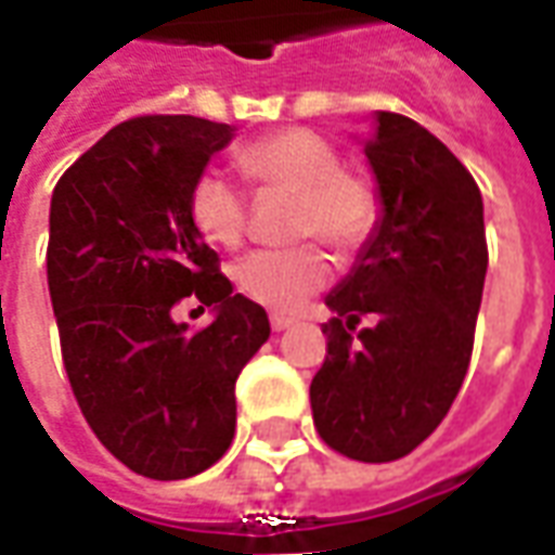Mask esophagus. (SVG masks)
Segmentation results:
<instances>
[{"mask_svg":"<svg viewBox=\"0 0 555 555\" xmlns=\"http://www.w3.org/2000/svg\"><path fill=\"white\" fill-rule=\"evenodd\" d=\"M297 324L294 318H288V314H270V326L276 330V333H282V330H291V326Z\"/></svg>","mask_w":555,"mask_h":555,"instance_id":"esophagus-1","label":"esophagus"}]
</instances>
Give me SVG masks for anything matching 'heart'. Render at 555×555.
I'll use <instances>...</instances> for the list:
<instances>
[{
	"label": "heart",
	"mask_w": 555,
	"mask_h": 555,
	"mask_svg": "<svg viewBox=\"0 0 555 555\" xmlns=\"http://www.w3.org/2000/svg\"><path fill=\"white\" fill-rule=\"evenodd\" d=\"M237 169L258 193H291V231L321 237L336 253L350 255L372 237L377 193L357 171L341 169V154L312 130L288 127L237 151ZM190 217L202 237L234 249L249 229V202L234 181L205 171L190 193ZM333 273L330 255L318 243L246 255L234 279L237 288L273 312H297Z\"/></svg>",
	"instance_id": "heart-1"
}]
</instances>
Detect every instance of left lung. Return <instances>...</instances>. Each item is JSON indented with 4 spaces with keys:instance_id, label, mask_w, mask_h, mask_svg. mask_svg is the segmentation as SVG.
<instances>
[{
    "instance_id": "left-lung-1",
    "label": "left lung",
    "mask_w": 555,
    "mask_h": 555,
    "mask_svg": "<svg viewBox=\"0 0 555 555\" xmlns=\"http://www.w3.org/2000/svg\"><path fill=\"white\" fill-rule=\"evenodd\" d=\"M362 151L380 217L326 306L314 428L365 464L398 461L434 434L464 384L488 273L485 205L473 175L408 115L377 113ZM372 313L375 324L349 330Z\"/></svg>"
}]
</instances>
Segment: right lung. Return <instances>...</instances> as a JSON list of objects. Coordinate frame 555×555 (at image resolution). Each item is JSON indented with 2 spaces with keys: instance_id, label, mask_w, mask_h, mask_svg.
<instances>
[{
  "instance_id": "1",
  "label": "right lung",
  "mask_w": 555,
  "mask_h": 555,
  "mask_svg": "<svg viewBox=\"0 0 555 555\" xmlns=\"http://www.w3.org/2000/svg\"><path fill=\"white\" fill-rule=\"evenodd\" d=\"M231 137L195 115L133 118L89 147L50 202L47 282L70 389L98 440L157 481L225 454L237 374L270 338L267 312L234 294L190 217L193 183ZM186 296L215 309L198 334L173 321Z\"/></svg>"
}]
</instances>
